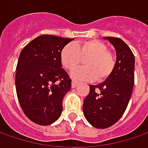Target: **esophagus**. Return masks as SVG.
Returning <instances> with one entry per match:
<instances>
[{
    "label": "esophagus",
    "instance_id": "esophagus-1",
    "mask_svg": "<svg viewBox=\"0 0 148 148\" xmlns=\"http://www.w3.org/2000/svg\"><path fill=\"white\" fill-rule=\"evenodd\" d=\"M77 81H76V80H72V82H71V87L72 88H75L76 86H77Z\"/></svg>",
    "mask_w": 148,
    "mask_h": 148
}]
</instances>
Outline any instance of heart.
Here are the masks:
<instances>
[{
    "instance_id": "obj_1",
    "label": "heart",
    "mask_w": 148,
    "mask_h": 148,
    "mask_svg": "<svg viewBox=\"0 0 148 148\" xmlns=\"http://www.w3.org/2000/svg\"><path fill=\"white\" fill-rule=\"evenodd\" d=\"M85 66L71 73L74 78L104 82L113 73L116 65L115 56L108 50L107 45L99 40H85L75 45L68 43L62 49L61 62L68 71H72L86 58Z\"/></svg>"
}]
</instances>
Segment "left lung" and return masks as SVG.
<instances>
[{"instance_id": "left-lung-1", "label": "left lung", "mask_w": 148, "mask_h": 148, "mask_svg": "<svg viewBox=\"0 0 148 148\" xmlns=\"http://www.w3.org/2000/svg\"><path fill=\"white\" fill-rule=\"evenodd\" d=\"M116 50V65L112 75L98 86H90L83 103V113L93 127L106 128L123 116L134 85V55L119 38L105 37Z\"/></svg>"}]
</instances>
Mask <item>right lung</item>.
<instances>
[{"label":"right lung","instance_id":"right-lung-1","mask_svg":"<svg viewBox=\"0 0 148 148\" xmlns=\"http://www.w3.org/2000/svg\"><path fill=\"white\" fill-rule=\"evenodd\" d=\"M74 38L43 34L20 52L15 74L18 100L25 114L39 125L58 119L71 80L62 68L61 52Z\"/></svg>","mask_w":148,"mask_h":148}]
</instances>
